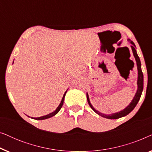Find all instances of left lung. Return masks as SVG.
I'll use <instances>...</instances> for the list:
<instances>
[{"label": "left lung", "mask_w": 152, "mask_h": 152, "mask_svg": "<svg viewBox=\"0 0 152 152\" xmlns=\"http://www.w3.org/2000/svg\"><path fill=\"white\" fill-rule=\"evenodd\" d=\"M129 41H130L131 43H132V49L133 51V54H134V56L136 59V64H137V67H138V82H137V84H138V90H137V92L135 95V96L133 99V100L132 101V102L129 104V105H128L125 109L122 110V111L118 112V113H115L113 114H110V115H106V114L102 113L100 112H99L98 111H97L96 109H94V107H93L92 104H91L90 102V100H89V97H88V93L86 94V97H87V100H88V103L89 106H90L91 109H92L93 111H94L95 113L98 114L99 115L102 116V117L108 118V119H118V118L124 117L126 115H128L129 113H130L131 111H133V109L136 107V106L137 104H138L139 99L140 98L141 95H142V92L143 90V74L142 72V70H141V63H140V58L138 56V54H137L136 50V45H135L134 43L132 41H131L130 39H128Z\"/></svg>", "instance_id": "8db88e82"}]
</instances>
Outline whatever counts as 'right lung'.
I'll return each mask as SVG.
<instances>
[{
  "instance_id": "1",
  "label": "right lung",
  "mask_w": 152,
  "mask_h": 152,
  "mask_svg": "<svg viewBox=\"0 0 152 152\" xmlns=\"http://www.w3.org/2000/svg\"><path fill=\"white\" fill-rule=\"evenodd\" d=\"M66 92H67V91H66V92H65V93H64V94L63 98H62V99H61V103L59 104V105L58 106V107L57 108V109H56L55 111L53 112V113L48 114V115H44V116H41V117H39V118H33V119H35V120H45V119H47V118H51V117H53V116L55 115L56 114H57V113H58V112L59 111V110L61 109V108L62 107V106H63L64 100V97H65V95H66Z\"/></svg>"
}]
</instances>
